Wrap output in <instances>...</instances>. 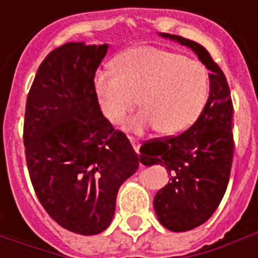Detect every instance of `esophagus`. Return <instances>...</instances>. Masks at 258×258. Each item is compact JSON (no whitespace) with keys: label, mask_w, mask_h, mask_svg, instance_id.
I'll return each mask as SVG.
<instances>
[{"label":"esophagus","mask_w":258,"mask_h":258,"mask_svg":"<svg viewBox=\"0 0 258 258\" xmlns=\"http://www.w3.org/2000/svg\"><path fill=\"white\" fill-rule=\"evenodd\" d=\"M129 139H131V144H132V146H134L135 152H136V154H139V148H141V142H139V141H136L135 138H129Z\"/></svg>","instance_id":"1"}]
</instances>
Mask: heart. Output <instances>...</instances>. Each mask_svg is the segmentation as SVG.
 Here are the masks:
<instances>
[{"label":"heart","mask_w":258,"mask_h":258,"mask_svg":"<svg viewBox=\"0 0 258 258\" xmlns=\"http://www.w3.org/2000/svg\"><path fill=\"white\" fill-rule=\"evenodd\" d=\"M96 94L109 122H123L138 104L127 129L144 134L158 127L175 136L189 129L201 116L210 96V76L201 63L158 47H135L117 58L116 70L96 76Z\"/></svg>","instance_id":"obj_1"}]
</instances>
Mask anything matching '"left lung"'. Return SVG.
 I'll return each instance as SVG.
<instances>
[{"label":"left lung","mask_w":258,"mask_h":258,"mask_svg":"<svg viewBox=\"0 0 258 258\" xmlns=\"http://www.w3.org/2000/svg\"><path fill=\"white\" fill-rule=\"evenodd\" d=\"M191 48L210 70V96L201 116L183 134L142 145L141 162L162 165L169 182L154 198L165 228L179 233L204 224L223 200L233 164V103L223 70L203 45L179 35L159 33Z\"/></svg>","instance_id":"left-lung-1"}]
</instances>
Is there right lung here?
<instances>
[{
    "label": "right lung",
    "mask_w": 258,
    "mask_h": 258,
    "mask_svg": "<svg viewBox=\"0 0 258 258\" xmlns=\"http://www.w3.org/2000/svg\"><path fill=\"white\" fill-rule=\"evenodd\" d=\"M109 44L67 43L38 67L27 97L25 159L48 215L82 235L113 220L120 185L139 166L129 139L100 110L94 73Z\"/></svg>",
    "instance_id": "obj_1"
}]
</instances>
